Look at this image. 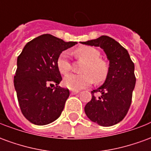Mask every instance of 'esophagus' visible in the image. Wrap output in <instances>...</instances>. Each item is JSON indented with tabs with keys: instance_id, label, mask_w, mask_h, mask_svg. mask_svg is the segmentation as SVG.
Segmentation results:
<instances>
[{
	"instance_id": "esophagus-1",
	"label": "esophagus",
	"mask_w": 151,
	"mask_h": 151,
	"mask_svg": "<svg viewBox=\"0 0 151 151\" xmlns=\"http://www.w3.org/2000/svg\"><path fill=\"white\" fill-rule=\"evenodd\" d=\"M71 93H72L73 95H75V94L79 93V91H77V90H71Z\"/></svg>"
}]
</instances>
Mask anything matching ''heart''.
Wrapping results in <instances>:
<instances>
[{"instance_id":"heart-1","label":"heart","mask_w":151,"mask_h":151,"mask_svg":"<svg viewBox=\"0 0 151 151\" xmlns=\"http://www.w3.org/2000/svg\"><path fill=\"white\" fill-rule=\"evenodd\" d=\"M76 57L84 60L81 68V74H69L64 79V85L71 90H80L91 85L93 81L99 83L104 81L108 74L109 66L104 60L100 58V52L93 47L82 46L74 50ZM59 71L64 75L71 70L69 53L64 51L60 54L56 61Z\"/></svg>"}]
</instances>
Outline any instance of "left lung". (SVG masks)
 Segmentation results:
<instances>
[{"label": "left lung", "mask_w": 151, "mask_h": 151, "mask_svg": "<svg viewBox=\"0 0 151 151\" xmlns=\"http://www.w3.org/2000/svg\"><path fill=\"white\" fill-rule=\"evenodd\" d=\"M82 43L102 47L110 60L106 81L91 91L92 99L85 106V112L101 126L114 125L125 117L132 103L136 83L134 64L128 51L111 37L102 35Z\"/></svg>", "instance_id": "left-lung-1"}]
</instances>
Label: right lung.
<instances>
[{
	"instance_id": "right-lung-1",
	"label": "right lung",
	"mask_w": 151,
	"mask_h": 151,
	"mask_svg": "<svg viewBox=\"0 0 151 151\" xmlns=\"http://www.w3.org/2000/svg\"><path fill=\"white\" fill-rule=\"evenodd\" d=\"M75 43L43 35L27 43L18 56L14 87L22 113L32 124L52 123L62 112L69 91L57 86L62 78L56 61Z\"/></svg>"
}]
</instances>
